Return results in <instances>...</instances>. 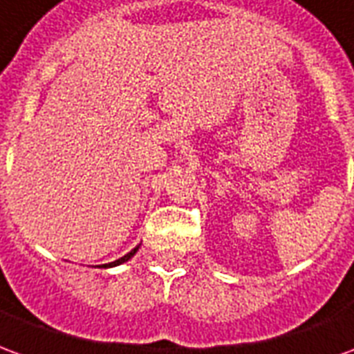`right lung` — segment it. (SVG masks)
<instances>
[{
  "instance_id": "right-lung-1",
  "label": "right lung",
  "mask_w": 354,
  "mask_h": 354,
  "mask_svg": "<svg viewBox=\"0 0 354 354\" xmlns=\"http://www.w3.org/2000/svg\"><path fill=\"white\" fill-rule=\"evenodd\" d=\"M138 248L140 246H136V248H132L131 252L129 254H124L123 258H119V260H115V261H111V263H106V266L104 267H113V266H121V263H124V261H129L132 258V256H134V254L138 252Z\"/></svg>"
}]
</instances>
